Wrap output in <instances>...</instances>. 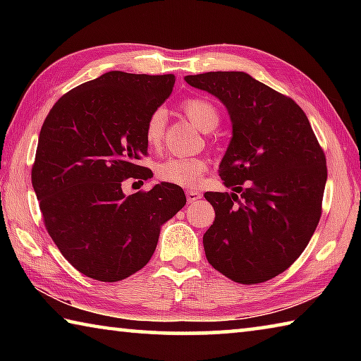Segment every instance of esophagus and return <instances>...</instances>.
Listing matches in <instances>:
<instances>
[{
	"mask_svg": "<svg viewBox=\"0 0 361 361\" xmlns=\"http://www.w3.org/2000/svg\"><path fill=\"white\" fill-rule=\"evenodd\" d=\"M202 197V194H200L199 191H186V199L188 202H197V200Z\"/></svg>",
	"mask_w": 361,
	"mask_h": 361,
	"instance_id": "1",
	"label": "esophagus"
}]
</instances>
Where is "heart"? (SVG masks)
Segmentation results:
<instances>
[{"mask_svg": "<svg viewBox=\"0 0 361 361\" xmlns=\"http://www.w3.org/2000/svg\"><path fill=\"white\" fill-rule=\"evenodd\" d=\"M181 109L200 130L212 132L219 124V111L213 102L204 97H189L181 103ZM167 114L162 108H156L145 122V142L149 148H159L166 132ZM209 167L202 157L170 156L156 166V175L161 181L170 185L194 188L199 185L202 173Z\"/></svg>", "mask_w": 361, "mask_h": 361, "instance_id": "1", "label": "heart"}]
</instances>
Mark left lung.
I'll return each mask as SVG.
<instances>
[{"label": "left lung", "mask_w": 361, "mask_h": 361, "mask_svg": "<svg viewBox=\"0 0 361 361\" xmlns=\"http://www.w3.org/2000/svg\"><path fill=\"white\" fill-rule=\"evenodd\" d=\"M185 79L221 100L232 124L218 172L234 192H205L215 209L204 234L205 256L237 283L266 282L299 258L317 229L328 175L325 152L301 106L247 73Z\"/></svg>", "instance_id": "left-lung-1"}]
</instances>
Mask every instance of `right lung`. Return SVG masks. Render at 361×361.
<instances>
[{"label": "right lung", "mask_w": 361, "mask_h": 361, "mask_svg": "<svg viewBox=\"0 0 361 361\" xmlns=\"http://www.w3.org/2000/svg\"><path fill=\"white\" fill-rule=\"evenodd\" d=\"M173 75L108 71L78 85L41 127L32 183L44 226L66 261L100 282L148 264L161 226L186 204L170 183L132 195L127 178L148 180L145 122L172 94Z\"/></svg>", "instance_id": "obj_1"}]
</instances>
